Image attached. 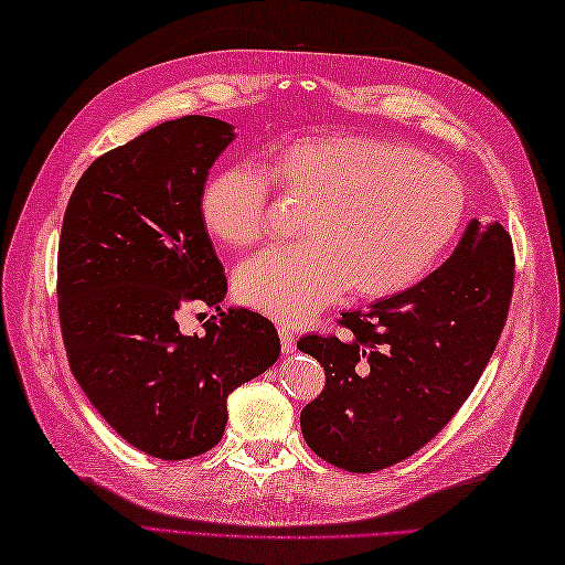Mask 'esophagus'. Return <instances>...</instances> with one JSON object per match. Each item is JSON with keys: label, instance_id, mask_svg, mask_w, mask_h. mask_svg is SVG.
I'll return each mask as SVG.
<instances>
[{"label": "esophagus", "instance_id": "obj_1", "mask_svg": "<svg viewBox=\"0 0 565 565\" xmlns=\"http://www.w3.org/2000/svg\"><path fill=\"white\" fill-rule=\"evenodd\" d=\"M279 340H281V350L289 354L296 350V334H294V328L286 326V322H281L279 326Z\"/></svg>", "mask_w": 565, "mask_h": 565}]
</instances>
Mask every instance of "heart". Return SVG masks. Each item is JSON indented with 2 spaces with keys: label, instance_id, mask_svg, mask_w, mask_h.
I'll return each mask as SVG.
<instances>
[{
  "label": "heart",
  "instance_id": "1",
  "mask_svg": "<svg viewBox=\"0 0 565 565\" xmlns=\"http://www.w3.org/2000/svg\"><path fill=\"white\" fill-rule=\"evenodd\" d=\"M303 209V243L245 262L235 291L264 316L303 322L350 291L386 298L411 289L459 233L461 179L395 142L298 138L259 167H223L201 186L199 215L211 237L252 247L271 233V186Z\"/></svg>",
  "mask_w": 565,
  "mask_h": 565
}]
</instances>
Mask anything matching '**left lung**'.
<instances>
[{
  "instance_id": "obj_1",
  "label": "left lung",
  "mask_w": 565,
  "mask_h": 565,
  "mask_svg": "<svg viewBox=\"0 0 565 565\" xmlns=\"http://www.w3.org/2000/svg\"><path fill=\"white\" fill-rule=\"evenodd\" d=\"M512 289L510 233L473 218L427 279L342 313V340H298L326 369V388L301 413L308 447L352 473L381 471L425 447L481 379Z\"/></svg>"
}]
</instances>
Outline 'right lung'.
<instances>
[{"instance_id":"right-lung-1","label":"right lung","mask_w":565,"mask_h":565,"mask_svg":"<svg viewBox=\"0 0 565 565\" xmlns=\"http://www.w3.org/2000/svg\"><path fill=\"white\" fill-rule=\"evenodd\" d=\"M235 138L211 116L164 121L94 160L57 245V313L72 374L130 447L182 461L221 441L225 401L279 359L271 320L221 310L223 264L199 215L201 186ZM220 310L182 335L178 310Z\"/></svg>"}]
</instances>
